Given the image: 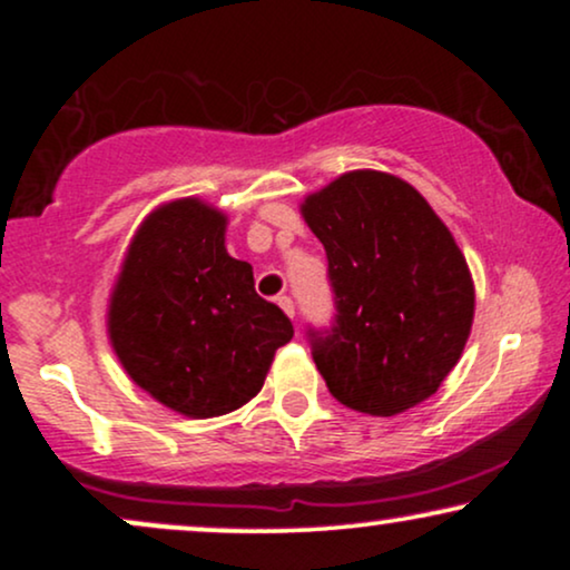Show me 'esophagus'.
<instances>
[{
    "instance_id": "34e87169",
    "label": "esophagus",
    "mask_w": 570,
    "mask_h": 570,
    "mask_svg": "<svg viewBox=\"0 0 570 570\" xmlns=\"http://www.w3.org/2000/svg\"><path fill=\"white\" fill-rule=\"evenodd\" d=\"M276 303H278L281 311L286 313V316L294 318V303H292V297H286V294H281V297H276Z\"/></svg>"
}]
</instances>
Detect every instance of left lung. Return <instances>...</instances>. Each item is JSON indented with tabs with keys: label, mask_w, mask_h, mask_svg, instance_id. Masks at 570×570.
<instances>
[{
	"label": "left lung",
	"mask_w": 570,
	"mask_h": 570,
	"mask_svg": "<svg viewBox=\"0 0 570 570\" xmlns=\"http://www.w3.org/2000/svg\"><path fill=\"white\" fill-rule=\"evenodd\" d=\"M299 214L335 289V326L311 332L332 396L391 417L436 394L474 322V281L448 225L415 187L372 168L311 193Z\"/></svg>",
	"instance_id": "left-lung-1"
}]
</instances>
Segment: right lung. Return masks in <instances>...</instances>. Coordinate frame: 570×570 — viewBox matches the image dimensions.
Returning <instances> with one entry per match:
<instances>
[{"label": "right lung", "mask_w": 570, "mask_h": 570, "mask_svg": "<svg viewBox=\"0 0 570 570\" xmlns=\"http://www.w3.org/2000/svg\"><path fill=\"white\" fill-rule=\"evenodd\" d=\"M227 214L200 198L149 212L134 233L107 305V335L128 377L185 417H217L263 389L294 335L254 271L225 246Z\"/></svg>", "instance_id": "obj_1"}]
</instances>
